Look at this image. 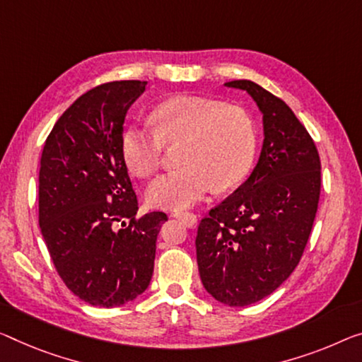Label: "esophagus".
<instances>
[{
    "label": "esophagus",
    "mask_w": 362,
    "mask_h": 362,
    "mask_svg": "<svg viewBox=\"0 0 362 362\" xmlns=\"http://www.w3.org/2000/svg\"><path fill=\"white\" fill-rule=\"evenodd\" d=\"M175 216V218H180L186 223L187 228H194L197 225V216L191 214V212H182V210H175L173 214H171Z\"/></svg>",
    "instance_id": "obj_1"
}]
</instances>
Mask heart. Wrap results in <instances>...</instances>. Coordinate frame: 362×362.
I'll return each instance as SVG.
<instances>
[{"instance_id":"b5f03b06","label":"heart","mask_w":362,"mask_h":362,"mask_svg":"<svg viewBox=\"0 0 362 362\" xmlns=\"http://www.w3.org/2000/svg\"><path fill=\"white\" fill-rule=\"evenodd\" d=\"M153 129L127 124L119 139L121 158L131 175L146 177L162 162L165 147L180 146L185 168L148 182L152 207L186 209L212 189L238 186L254 163L255 132L246 111L212 98L176 95L150 113Z\"/></svg>"}]
</instances>
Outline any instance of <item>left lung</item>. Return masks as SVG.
I'll return each instance as SVG.
<instances>
[{
  "instance_id": "8db88e82",
  "label": "left lung",
  "mask_w": 362,
  "mask_h": 362,
  "mask_svg": "<svg viewBox=\"0 0 362 362\" xmlns=\"http://www.w3.org/2000/svg\"><path fill=\"white\" fill-rule=\"evenodd\" d=\"M225 87L257 105L264 142L247 181L200 221L196 252L210 296L244 308L274 293L299 264L319 205L320 158L283 100L252 81Z\"/></svg>"
}]
</instances>
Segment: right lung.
I'll return each mask as SVG.
<instances>
[{
    "label": "right lung",
    "mask_w": 362,
    "mask_h": 362,
    "mask_svg": "<svg viewBox=\"0 0 362 362\" xmlns=\"http://www.w3.org/2000/svg\"><path fill=\"white\" fill-rule=\"evenodd\" d=\"M147 82L92 88L61 115L38 175V225L61 280L82 301L118 308L147 290L163 212L136 218L119 139Z\"/></svg>",
    "instance_id": "right-lung-1"
}]
</instances>
